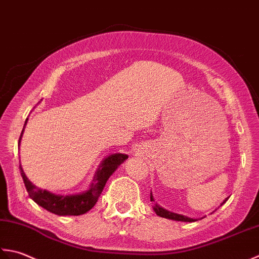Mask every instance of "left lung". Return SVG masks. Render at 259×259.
I'll list each match as a JSON object with an SVG mask.
<instances>
[{"mask_svg": "<svg viewBox=\"0 0 259 259\" xmlns=\"http://www.w3.org/2000/svg\"><path fill=\"white\" fill-rule=\"evenodd\" d=\"M227 199L223 203H225L227 201ZM151 201H154V198H153L152 193H151ZM153 210L155 211V213L157 215H160V217H162V218H166V219H171V220H176V221H184V223H193V221H197V219H192V218L186 217V215L178 214V213L171 212V211H167L166 209L162 208L161 205H159L157 203H154V205H153Z\"/></svg>", "mask_w": 259, "mask_h": 259, "instance_id": "8db88e82", "label": "left lung"}]
</instances>
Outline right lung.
Segmentation results:
<instances>
[{
  "instance_id": "right-lung-1",
  "label": "right lung",
  "mask_w": 259,
  "mask_h": 259,
  "mask_svg": "<svg viewBox=\"0 0 259 259\" xmlns=\"http://www.w3.org/2000/svg\"><path fill=\"white\" fill-rule=\"evenodd\" d=\"M26 123H28V118L25 120V124ZM23 131L24 128L20 135L19 143L21 142V139H22ZM127 155L122 154V153H115V154L109 155L97 168L93 183L89 189L81 193L69 194V196H67V194H63V196L62 194H55L47 191V190L35 187L26 178L21 164L19 167L26 191H28L30 198L36 204H39L40 207L58 215H80L86 213L87 211L91 210L96 204L109 177L112 176L114 171H116V168L122 164L125 160H127Z\"/></svg>"
}]
</instances>
